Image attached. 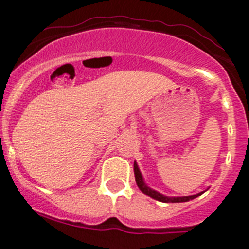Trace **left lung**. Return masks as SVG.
Instances as JSON below:
<instances>
[{
  "instance_id": "1",
  "label": "left lung",
  "mask_w": 249,
  "mask_h": 249,
  "mask_svg": "<svg viewBox=\"0 0 249 249\" xmlns=\"http://www.w3.org/2000/svg\"><path fill=\"white\" fill-rule=\"evenodd\" d=\"M134 173H135L136 184H138V187L140 188L141 192H142L143 194L151 196L152 199H155V200L162 201V203H185V201H189V200H192V199L198 198L199 195H201L204 193V192H201V193H198V194L189 195V196H177V198H169V196H166V195L161 194V193L156 192V190H153V189H151L150 187H147V184L143 182L142 174H141V172H140V169H139V166L136 162H134Z\"/></svg>"
}]
</instances>
